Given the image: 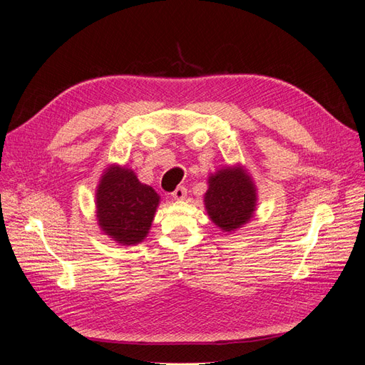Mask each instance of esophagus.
<instances>
[{"instance_id":"esophagus-1","label":"esophagus","mask_w":365,"mask_h":365,"mask_svg":"<svg viewBox=\"0 0 365 365\" xmlns=\"http://www.w3.org/2000/svg\"><path fill=\"white\" fill-rule=\"evenodd\" d=\"M185 195H187V189H185V187L180 185V187H176L175 192L172 193V197H173V200H176V201H181V200H184Z\"/></svg>"}]
</instances>
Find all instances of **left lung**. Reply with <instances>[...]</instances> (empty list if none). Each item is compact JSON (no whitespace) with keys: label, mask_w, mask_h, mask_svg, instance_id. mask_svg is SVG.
<instances>
[{"label":"left lung","mask_w":365,"mask_h":365,"mask_svg":"<svg viewBox=\"0 0 365 365\" xmlns=\"http://www.w3.org/2000/svg\"><path fill=\"white\" fill-rule=\"evenodd\" d=\"M204 204L210 219L224 231L248 224L257 204L256 185L240 165L225 168L208 178Z\"/></svg>","instance_id":"8db88e82"}]
</instances>
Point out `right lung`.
I'll use <instances>...</instances> for the list:
<instances>
[{
    "mask_svg": "<svg viewBox=\"0 0 365 365\" xmlns=\"http://www.w3.org/2000/svg\"><path fill=\"white\" fill-rule=\"evenodd\" d=\"M160 204L158 193L130 169L109 165L96 192L98 227L123 245H137L149 233Z\"/></svg>",
    "mask_w": 365,
    "mask_h": 365,
    "instance_id": "obj_1",
    "label": "right lung"
}]
</instances>
